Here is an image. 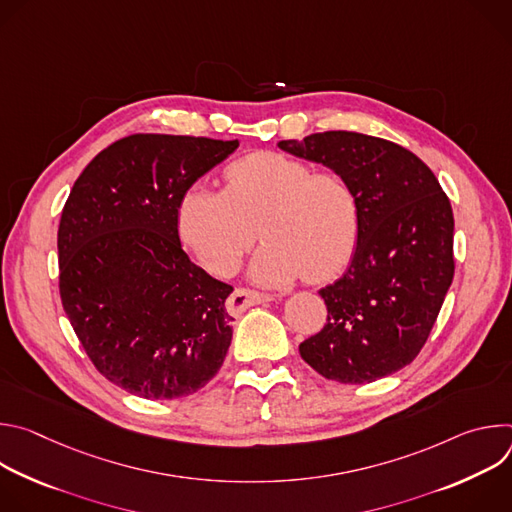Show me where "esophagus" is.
<instances>
[{
  "label": "esophagus",
  "instance_id": "esophagus-1",
  "mask_svg": "<svg viewBox=\"0 0 512 512\" xmlns=\"http://www.w3.org/2000/svg\"><path fill=\"white\" fill-rule=\"evenodd\" d=\"M273 298L267 296V294H259V291H253V289H235L231 298L227 300V310L235 316L243 314L245 310H249L251 306H257V304H265V302H271Z\"/></svg>",
  "mask_w": 512,
  "mask_h": 512
}]
</instances>
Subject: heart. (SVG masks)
<instances>
[{"mask_svg": "<svg viewBox=\"0 0 512 512\" xmlns=\"http://www.w3.org/2000/svg\"><path fill=\"white\" fill-rule=\"evenodd\" d=\"M176 223L188 249L218 275L241 267L259 233L265 243L249 275L275 287L302 275L326 281L340 273L356 247L360 210L342 174L314 172L302 160L259 152L225 170V190L202 182L188 186Z\"/></svg>", "mask_w": 512, "mask_h": 512, "instance_id": "b5f03b06", "label": "heart"}]
</instances>
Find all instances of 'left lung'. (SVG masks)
Here are the masks:
<instances>
[{
  "instance_id": "left-lung-1",
  "label": "left lung",
  "mask_w": 512,
  "mask_h": 512,
  "mask_svg": "<svg viewBox=\"0 0 512 512\" xmlns=\"http://www.w3.org/2000/svg\"><path fill=\"white\" fill-rule=\"evenodd\" d=\"M279 150L342 174L358 198L348 269L320 289L328 322L300 344L324 379L362 385L407 367L454 279V214L433 172L401 145L356 131L279 141Z\"/></svg>"
}]
</instances>
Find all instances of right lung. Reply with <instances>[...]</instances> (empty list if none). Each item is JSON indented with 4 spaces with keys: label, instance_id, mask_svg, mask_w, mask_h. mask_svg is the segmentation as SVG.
I'll return each instance as SVG.
<instances>
[{
    "label": "right lung",
    "instance_id": "1",
    "mask_svg": "<svg viewBox=\"0 0 512 512\" xmlns=\"http://www.w3.org/2000/svg\"><path fill=\"white\" fill-rule=\"evenodd\" d=\"M239 148L190 135L115 141L83 170L58 227L62 308L97 371L141 399H180L223 367L233 287L184 253L188 186Z\"/></svg>",
    "mask_w": 512,
    "mask_h": 512
}]
</instances>
